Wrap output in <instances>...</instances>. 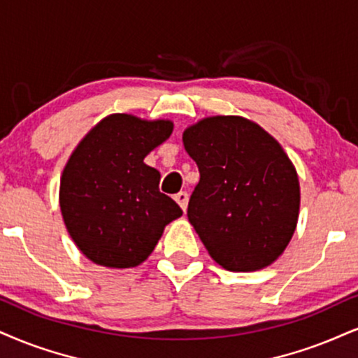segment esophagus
<instances>
[{"instance_id": "esophagus-1", "label": "esophagus", "mask_w": 358, "mask_h": 358, "mask_svg": "<svg viewBox=\"0 0 358 358\" xmlns=\"http://www.w3.org/2000/svg\"><path fill=\"white\" fill-rule=\"evenodd\" d=\"M176 202H178V204L180 206V209L184 210V213H186L187 210V202H189V196H187V192H179V194H176Z\"/></svg>"}]
</instances>
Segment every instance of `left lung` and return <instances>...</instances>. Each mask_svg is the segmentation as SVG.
Here are the masks:
<instances>
[{
  "instance_id": "obj_1",
  "label": "left lung",
  "mask_w": 358,
  "mask_h": 358,
  "mask_svg": "<svg viewBox=\"0 0 358 358\" xmlns=\"http://www.w3.org/2000/svg\"><path fill=\"white\" fill-rule=\"evenodd\" d=\"M201 180L187 217L207 252L232 272L271 266L292 239L301 209L297 171L279 141L242 116H210L182 132Z\"/></svg>"
}]
</instances>
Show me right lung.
<instances>
[{"mask_svg": "<svg viewBox=\"0 0 358 358\" xmlns=\"http://www.w3.org/2000/svg\"><path fill=\"white\" fill-rule=\"evenodd\" d=\"M169 119L109 114L79 141L66 162L59 207L69 236L91 262L111 268L143 264L180 207L159 192L144 157L172 134Z\"/></svg>", "mask_w": 358, "mask_h": 358, "instance_id": "right-lung-1", "label": "right lung"}]
</instances>
